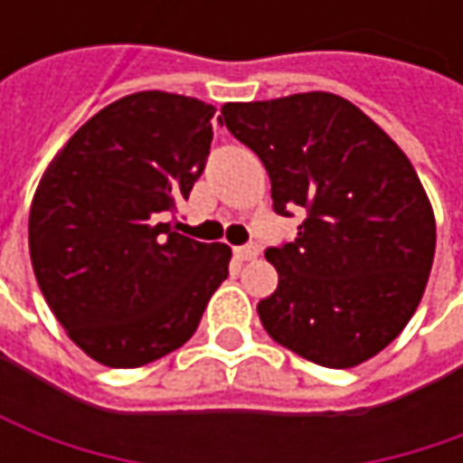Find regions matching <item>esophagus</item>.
I'll return each instance as SVG.
<instances>
[{
	"mask_svg": "<svg viewBox=\"0 0 463 463\" xmlns=\"http://www.w3.org/2000/svg\"><path fill=\"white\" fill-rule=\"evenodd\" d=\"M234 255H237V260H241V262H247V260L258 258L260 250L255 244H247V247H234Z\"/></svg>",
	"mask_w": 463,
	"mask_h": 463,
	"instance_id": "obj_1",
	"label": "esophagus"
}]
</instances>
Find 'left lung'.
I'll list each match as a JSON object with an SVG mask.
<instances>
[{
    "mask_svg": "<svg viewBox=\"0 0 463 463\" xmlns=\"http://www.w3.org/2000/svg\"><path fill=\"white\" fill-rule=\"evenodd\" d=\"M222 126L258 154L278 213L307 208L294 241L265 252L278 288L258 304L278 345L353 368L400 337L436 255V216L407 154L332 92L226 102Z\"/></svg>",
    "mask_w": 463,
    "mask_h": 463,
    "instance_id": "obj_1",
    "label": "left lung"
}]
</instances>
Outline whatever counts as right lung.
I'll return each instance as SVG.
<instances>
[{
	"label": "right lung",
	"instance_id": "obj_1",
	"mask_svg": "<svg viewBox=\"0 0 463 463\" xmlns=\"http://www.w3.org/2000/svg\"><path fill=\"white\" fill-rule=\"evenodd\" d=\"M213 105L172 92L110 102L63 144L30 203L33 273L92 361L138 368L183 347L229 276L232 247L159 222L211 149Z\"/></svg>",
	"mask_w": 463,
	"mask_h": 463
}]
</instances>
